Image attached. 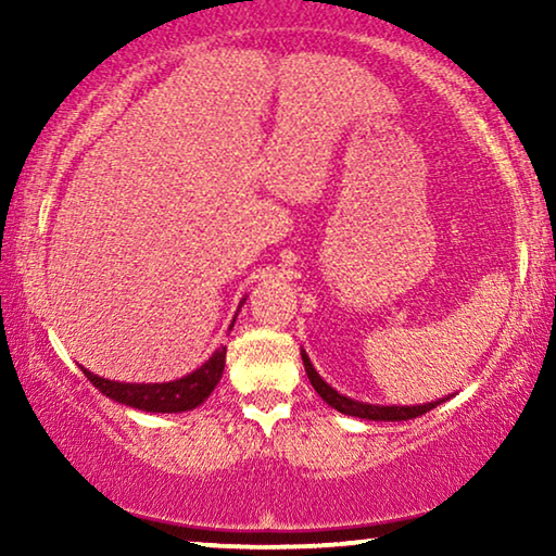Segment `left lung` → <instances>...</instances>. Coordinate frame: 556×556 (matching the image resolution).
Wrapping results in <instances>:
<instances>
[{"instance_id": "left-lung-1", "label": "left lung", "mask_w": 556, "mask_h": 556, "mask_svg": "<svg viewBox=\"0 0 556 556\" xmlns=\"http://www.w3.org/2000/svg\"><path fill=\"white\" fill-rule=\"evenodd\" d=\"M303 356V367H306V375L311 379V384H314V390L321 394V400L326 405H331L333 409H339V413L344 415H352V417H364V420H384V422H400V420H413V417H420L428 413V409L438 407L440 402H428V405H415V407H382V405H364V402H356V400H349L344 394H339L337 390H331L329 384L324 382L321 377L316 375L314 364L306 354L301 352Z\"/></svg>"}]
</instances>
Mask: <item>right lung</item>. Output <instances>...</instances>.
Segmentation results:
<instances>
[{"label": "right lung", "instance_id": "add662e5", "mask_svg": "<svg viewBox=\"0 0 556 556\" xmlns=\"http://www.w3.org/2000/svg\"><path fill=\"white\" fill-rule=\"evenodd\" d=\"M225 354L227 346H219L200 369L192 371V375L164 384H124L98 377L88 369L83 371H86V377L93 382V387H98V390L105 394V397L116 400L121 405L147 409V413H185V409H194L197 405H202V402L212 394V390H215L225 369Z\"/></svg>", "mask_w": 556, "mask_h": 556}]
</instances>
